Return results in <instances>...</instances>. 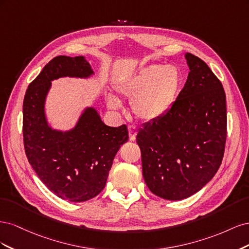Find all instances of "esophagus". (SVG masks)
Returning a JSON list of instances; mask_svg holds the SVG:
<instances>
[{"mask_svg":"<svg viewBox=\"0 0 249 249\" xmlns=\"http://www.w3.org/2000/svg\"><path fill=\"white\" fill-rule=\"evenodd\" d=\"M127 130H129V137L131 141H134L135 138H136V134H137V129L133 125H130L127 127Z\"/></svg>","mask_w":249,"mask_h":249,"instance_id":"1","label":"esophagus"}]
</instances>
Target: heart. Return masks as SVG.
Wrapping results in <instances>:
<instances>
[{
  "mask_svg": "<svg viewBox=\"0 0 249 249\" xmlns=\"http://www.w3.org/2000/svg\"><path fill=\"white\" fill-rule=\"evenodd\" d=\"M182 72L172 64H152L136 74L116 83L115 89L131 99V107L139 119L156 122L162 118L176 102L182 86ZM108 107L117 110L122 102L112 93L106 96Z\"/></svg>",
  "mask_w": 249,
  "mask_h": 249,
  "instance_id": "obj_1",
  "label": "heart"
}]
</instances>
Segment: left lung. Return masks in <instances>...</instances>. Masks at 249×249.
<instances>
[{
    "mask_svg": "<svg viewBox=\"0 0 249 249\" xmlns=\"http://www.w3.org/2000/svg\"><path fill=\"white\" fill-rule=\"evenodd\" d=\"M189 74L170 110L137 134L148 189L167 200L191 196L219 168L227 140L221 82L202 60L185 55Z\"/></svg>",
    "mask_w": 249,
    "mask_h": 249,
    "instance_id": "1",
    "label": "left lung"
}]
</instances>
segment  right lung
I'll list each match as a JSON object with an SVG mask.
<instances>
[{"label":"right lung","mask_w":249,"mask_h":249,"mask_svg":"<svg viewBox=\"0 0 249 249\" xmlns=\"http://www.w3.org/2000/svg\"><path fill=\"white\" fill-rule=\"evenodd\" d=\"M91 74L85 57H55L30 83L22 105V135L29 163L53 193L73 202L91 199L104 189L113 159L120 145L129 140L125 124L106 125L92 107L84 110L70 131L49 125L44 103L51 82Z\"/></svg>","instance_id":"obj_1"}]
</instances>
